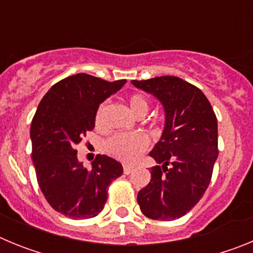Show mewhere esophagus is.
Returning a JSON list of instances; mask_svg holds the SVG:
<instances>
[{
    "label": "esophagus",
    "mask_w": 253,
    "mask_h": 253,
    "mask_svg": "<svg viewBox=\"0 0 253 253\" xmlns=\"http://www.w3.org/2000/svg\"><path fill=\"white\" fill-rule=\"evenodd\" d=\"M134 169L133 166H130V165H124V173L125 175H129L131 171Z\"/></svg>",
    "instance_id": "obj_1"
}]
</instances>
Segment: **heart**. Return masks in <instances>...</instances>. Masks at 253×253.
Returning <instances> with one entry per match:
<instances>
[{
  "label": "heart",
  "instance_id": "1",
  "mask_svg": "<svg viewBox=\"0 0 253 253\" xmlns=\"http://www.w3.org/2000/svg\"><path fill=\"white\" fill-rule=\"evenodd\" d=\"M128 105L130 107L131 113L134 115L139 116V118L148 113V101L140 93H134V95L129 96ZM106 110L107 104L102 102L96 111L95 124L97 126H101L102 123H104ZM148 144V137L146 134L139 133V131H137V133H118L114 134L113 137L106 140L105 148L111 156H114L118 160L124 161V162H133L146 151Z\"/></svg>",
  "mask_w": 253,
  "mask_h": 253
}]
</instances>
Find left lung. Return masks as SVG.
<instances>
[{
	"mask_svg": "<svg viewBox=\"0 0 253 253\" xmlns=\"http://www.w3.org/2000/svg\"><path fill=\"white\" fill-rule=\"evenodd\" d=\"M153 95L165 110V128L149 156L161 166L138 193L142 213L154 220H173L193 209L204 195L218 158V123L207 96L173 76L131 81ZM169 166V168H167Z\"/></svg>",
	"mask_w": 253,
	"mask_h": 253,
	"instance_id": "1",
	"label": "left lung"
}]
</instances>
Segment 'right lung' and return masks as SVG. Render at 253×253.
<instances>
[{
	"label": "right lung",
	"instance_id": "1",
	"mask_svg": "<svg viewBox=\"0 0 253 253\" xmlns=\"http://www.w3.org/2000/svg\"><path fill=\"white\" fill-rule=\"evenodd\" d=\"M125 82H107L86 73L69 76L50 87L31 122L38 184L50 207L68 218L97 215L106 203L109 185L122 176V163L105 154H97L92 169H84L76 146L95 128L100 104Z\"/></svg>",
	"mask_w": 253,
	"mask_h": 253
}]
</instances>
